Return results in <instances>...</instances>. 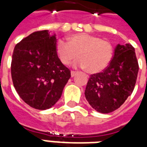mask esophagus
<instances>
[{"mask_svg":"<svg viewBox=\"0 0 147 147\" xmlns=\"http://www.w3.org/2000/svg\"><path fill=\"white\" fill-rule=\"evenodd\" d=\"M76 71H71V77H74L76 75Z\"/></svg>","mask_w":147,"mask_h":147,"instance_id":"34e87169","label":"esophagus"}]
</instances>
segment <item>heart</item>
Listing matches in <instances>:
<instances>
[{"label":"heart","mask_w":147,"mask_h":147,"mask_svg":"<svg viewBox=\"0 0 147 147\" xmlns=\"http://www.w3.org/2000/svg\"><path fill=\"white\" fill-rule=\"evenodd\" d=\"M56 52L62 64H70L78 57L76 65L86 67L89 73H98L110 64L113 47L109 41L86 33L75 34L68 38V42L58 39Z\"/></svg>","instance_id":"b5f03b06"}]
</instances>
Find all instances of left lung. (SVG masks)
I'll return each instance as SVG.
<instances>
[{
    "label": "left lung",
    "mask_w": 147,
    "mask_h": 147,
    "mask_svg": "<svg viewBox=\"0 0 147 147\" xmlns=\"http://www.w3.org/2000/svg\"><path fill=\"white\" fill-rule=\"evenodd\" d=\"M138 71L134 47L131 44L117 45L108 67L90 75L85 90L87 102L101 113L120 108L135 88Z\"/></svg>",
    "instance_id": "1"
}]
</instances>
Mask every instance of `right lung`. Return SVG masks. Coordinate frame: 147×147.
<instances>
[{"mask_svg":"<svg viewBox=\"0 0 147 147\" xmlns=\"http://www.w3.org/2000/svg\"><path fill=\"white\" fill-rule=\"evenodd\" d=\"M57 38L49 30L30 34L15 46L11 79L24 102L39 110L51 108L61 97L71 77L56 52Z\"/></svg>","mask_w":147,"mask_h":147,"instance_id":"add662e5","label":"right lung"}]
</instances>
